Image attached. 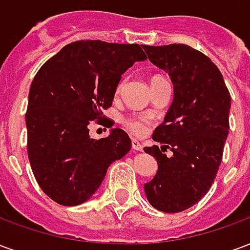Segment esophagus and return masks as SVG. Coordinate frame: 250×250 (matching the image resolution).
Returning a JSON list of instances; mask_svg holds the SVG:
<instances>
[{"instance_id": "34e87169", "label": "esophagus", "mask_w": 250, "mask_h": 250, "mask_svg": "<svg viewBox=\"0 0 250 250\" xmlns=\"http://www.w3.org/2000/svg\"><path fill=\"white\" fill-rule=\"evenodd\" d=\"M131 145H132V148L136 150V151H142V148H143V146H142L141 143L136 141V139H132V141H131Z\"/></svg>"}]
</instances>
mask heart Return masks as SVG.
<instances>
[{
  "mask_svg": "<svg viewBox=\"0 0 250 250\" xmlns=\"http://www.w3.org/2000/svg\"><path fill=\"white\" fill-rule=\"evenodd\" d=\"M123 85H125V80H120L116 85V93L122 92L123 89ZM125 125L128 128V131H131L134 135L142 136L146 134L150 125H151V119L148 116H145V115H135V116H128L125 119Z\"/></svg>",
  "mask_w": 250,
  "mask_h": 250,
  "instance_id": "obj_1",
  "label": "heart"
}]
</instances>
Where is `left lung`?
Instances as JSON below:
<instances>
[{
  "mask_svg": "<svg viewBox=\"0 0 250 250\" xmlns=\"http://www.w3.org/2000/svg\"><path fill=\"white\" fill-rule=\"evenodd\" d=\"M143 49L174 85L173 103L152 134L161 148L145 147L158 162L145 193L155 209L179 213L198 204L214 182L229 132L230 93L220 69L202 52L185 44ZM167 148L173 151L170 158L163 154Z\"/></svg>",
  "mask_w": 250,
  "mask_h": 250,
  "instance_id": "obj_1",
  "label": "left lung"
}]
</instances>
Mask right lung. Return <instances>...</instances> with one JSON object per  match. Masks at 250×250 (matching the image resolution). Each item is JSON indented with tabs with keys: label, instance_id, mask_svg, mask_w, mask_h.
Instances as JSON below:
<instances>
[{
	"label": "right lung",
	"instance_id": "1",
	"mask_svg": "<svg viewBox=\"0 0 250 250\" xmlns=\"http://www.w3.org/2000/svg\"><path fill=\"white\" fill-rule=\"evenodd\" d=\"M142 48L75 41L36 73L25 115L28 158L41 190L57 204L75 206L91 198L109 165L131 150L130 136L122 128L95 141L88 125L102 122L122 75L146 60Z\"/></svg>",
	"mask_w": 250,
	"mask_h": 250
}]
</instances>
